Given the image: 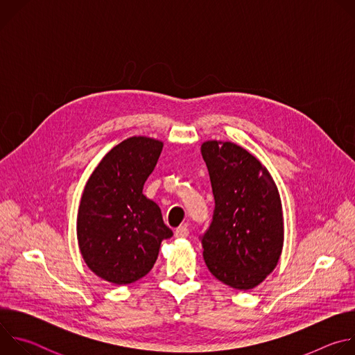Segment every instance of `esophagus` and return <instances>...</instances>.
Listing matches in <instances>:
<instances>
[{"instance_id":"esophagus-1","label":"esophagus","mask_w":355,"mask_h":355,"mask_svg":"<svg viewBox=\"0 0 355 355\" xmlns=\"http://www.w3.org/2000/svg\"><path fill=\"white\" fill-rule=\"evenodd\" d=\"M175 237H178V239H185V237H188L189 236V230H188V227L187 226H180V227H177L175 229Z\"/></svg>"}]
</instances>
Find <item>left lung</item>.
Listing matches in <instances>:
<instances>
[{
    "label": "left lung",
    "instance_id": "8db88e82",
    "mask_svg": "<svg viewBox=\"0 0 355 355\" xmlns=\"http://www.w3.org/2000/svg\"><path fill=\"white\" fill-rule=\"evenodd\" d=\"M215 196L214 219L200 237L208 270L223 284L247 291L277 267L284 245L278 188L268 170L232 141L202 143Z\"/></svg>",
    "mask_w": 355,
    "mask_h": 355
}]
</instances>
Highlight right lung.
I'll use <instances>...</instances> for the list:
<instances>
[{
	"instance_id": "add662e5",
	"label": "right lung",
	"mask_w": 355,
	"mask_h": 355,
	"mask_svg": "<svg viewBox=\"0 0 355 355\" xmlns=\"http://www.w3.org/2000/svg\"><path fill=\"white\" fill-rule=\"evenodd\" d=\"M163 141L133 136L101 160L88 178L77 216V239L88 268L111 284L126 285L153 268L160 244L173 232L156 202L143 195Z\"/></svg>"
}]
</instances>
